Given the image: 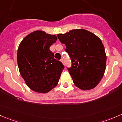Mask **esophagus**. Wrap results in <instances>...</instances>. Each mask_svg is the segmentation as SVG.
Wrapping results in <instances>:
<instances>
[{
    "mask_svg": "<svg viewBox=\"0 0 122 122\" xmlns=\"http://www.w3.org/2000/svg\"><path fill=\"white\" fill-rule=\"evenodd\" d=\"M61 62H62V63L63 64H64V60H63V59H61Z\"/></svg>",
    "mask_w": 122,
    "mask_h": 122,
    "instance_id": "34e87169",
    "label": "esophagus"
}]
</instances>
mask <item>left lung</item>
<instances>
[{
    "instance_id": "obj_1",
    "label": "left lung",
    "mask_w": 122,
    "mask_h": 122,
    "mask_svg": "<svg viewBox=\"0 0 122 122\" xmlns=\"http://www.w3.org/2000/svg\"><path fill=\"white\" fill-rule=\"evenodd\" d=\"M72 61L68 68L73 83L82 90L96 87L102 79L106 68L107 56L99 37L84 29H72L57 35Z\"/></svg>"
}]
</instances>
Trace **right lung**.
<instances>
[{
	"label": "right lung",
	"mask_w": 122,
	"mask_h": 122,
	"mask_svg": "<svg viewBox=\"0 0 122 122\" xmlns=\"http://www.w3.org/2000/svg\"><path fill=\"white\" fill-rule=\"evenodd\" d=\"M57 40L54 35L35 30L24 37L18 46L20 73L29 89L37 93H47L54 88L64 68L50 50Z\"/></svg>",
	"instance_id": "add662e5"
}]
</instances>
